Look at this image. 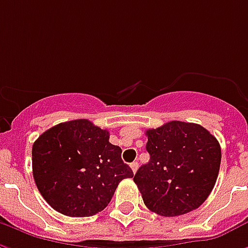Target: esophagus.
Masks as SVG:
<instances>
[{
	"mask_svg": "<svg viewBox=\"0 0 248 248\" xmlns=\"http://www.w3.org/2000/svg\"><path fill=\"white\" fill-rule=\"evenodd\" d=\"M130 167H131L133 172H135L137 170H138V162H133V163H130Z\"/></svg>",
	"mask_w": 248,
	"mask_h": 248,
	"instance_id": "1",
	"label": "esophagus"
}]
</instances>
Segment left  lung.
Returning <instances> with one entry per match:
<instances>
[{
	"label": "left lung",
	"mask_w": 248,
	"mask_h": 248,
	"mask_svg": "<svg viewBox=\"0 0 248 248\" xmlns=\"http://www.w3.org/2000/svg\"><path fill=\"white\" fill-rule=\"evenodd\" d=\"M150 161L135 172L134 182L149 210L178 217L198 208L213 191L220 146L201 124L171 121L146 131Z\"/></svg>",
	"instance_id": "left-lung-1"
}]
</instances>
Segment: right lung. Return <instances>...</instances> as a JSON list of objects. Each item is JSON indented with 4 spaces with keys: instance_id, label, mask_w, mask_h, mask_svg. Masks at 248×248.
I'll use <instances>...</instances> for the list:
<instances>
[{
    "instance_id": "add662e5",
    "label": "right lung",
    "mask_w": 248,
    "mask_h": 248,
    "mask_svg": "<svg viewBox=\"0 0 248 248\" xmlns=\"http://www.w3.org/2000/svg\"><path fill=\"white\" fill-rule=\"evenodd\" d=\"M108 137L90 121L74 119L46 130L33 143L34 182L56 211L92 217L108 206L122 179L134 177Z\"/></svg>"
}]
</instances>
